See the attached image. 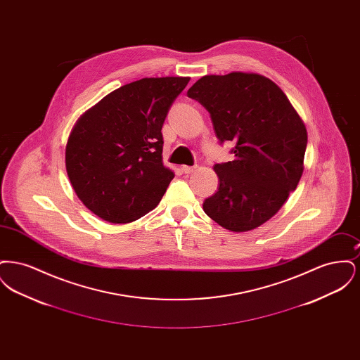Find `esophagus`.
I'll return each mask as SVG.
<instances>
[{"label": "esophagus", "mask_w": 360, "mask_h": 360, "mask_svg": "<svg viewBox=\"0 0 360 360\" xmlns=\"http://www.w3.org/2000/svg\"><path fill=\"white\" fill-rule=\"evenodd\" d=\"M195 169H197V166H182L181 167L184 174H191V172H195Z\"/></svg>", "instance_id": "34e87169"}]
</instances>
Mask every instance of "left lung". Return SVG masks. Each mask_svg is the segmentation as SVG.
I'll list each match as a JSON object with an SVG mask.
<instances>
[{"label": "left lung", "mask_w": 360, "mask_h": 360, "mask_svg": "<svg viewBox=\"0 0 360 360\" xmlns=\"http://www.w3.org/2000/svg\"><path fill=\"white\" fill-rule=\"evenodd\" d=\"M210 115L219 141L235 160L217 163V191L206 214L232 232L255 229L286 202L304 172L305 124L279 86L254 72L205 75L188 90Z\"/></svg>", "instance_id": "1"}]
</instances>
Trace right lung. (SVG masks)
<instances>
[{"label":"right lung","instance_id":"1","mask_svg":"<svg viewBox=\"0 0 360 360\" xmlns=\"http://www.w3.org/2000/svg\"><path fill=\"white\" fill-rule=\"evenodd\" d=\"M188 77L143 78L105 96L70 134L66 170L84 205L105 221H135L159 204L174 172L162 127Z\"/></svg>","mask_w":360,"mask_h":360}]
</instances>
